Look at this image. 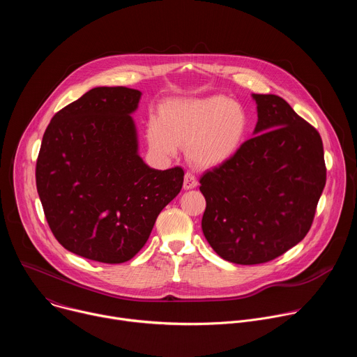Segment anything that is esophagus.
<instances>
[{
	"mask_svg": "<svg viewBox=\"0 0 357 357\" xmlns=\"http://www.w3.org/2000/svg\"><path fill=\"white\" fill-rule=\"evenodd\" d=\"M196 186H197V179H196L195 174L186 172L185 179H183V189H193Z\"/></svg>",
	"mask_w": 357,
	"mask_h": 357,
	"instance_id": "obj_1",
	"label": "esophagus"
}]
</instances>
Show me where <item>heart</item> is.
Segmentation results:
<instances>
[{
	"mask_svg": "<svg viewBox=\"0 0 357 357\" xmlns=\"http://www.w3.org/2000/svg\"><path fill=\"white\" fill-rule=\"evenodd\" d=\"M247 131L248 116L240 105L225 96H206L171 100L161 120H149L146 137L160 154L172 155L182 145L193 165L213 168L237 154Z\"/></svg>",
	"mask_w": 357,
	"mask_h": 357,
	"instance_id": "obj_1",
	"label": "heart"
}]
</instances>
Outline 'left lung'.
<instances>
[{
  "mask_svg": "<svg viewBox=\"0 0 357 357\" xmlns=\"http://www.w3.org/2000/svg\"><path fill=\"white\" fill-rule=\"evenodd\" d=\"M252 98L254 137L199 181L203 234L223 260L243 266L271 261L307 236L326 183L319 132L284 98Z\"/></svg>",
  "mask_w": 357,
  "mask_h": 357,
  "instance_id": "obj_1",
  "label": "left lung"
}]
</instances>
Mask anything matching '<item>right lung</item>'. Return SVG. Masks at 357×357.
I'll list each match as a JSON object with an SVG mask.
<instances>
[{
	"mask_svg": "<svg viewBox=\"0 0 357 357\" xmlns=\"http://www.w3.org/2000/svg\"><path fill=\"white\" fill-rule=\"evenodd\" d=\"M141 91L94 87L50 120L36 161V189L56 240L80 257L120 264L146 243L181 192L183 169L149 168L131 114Z\"/></svg>",
	"mask_w": 357,
	"mask_h": 357,
	"instance_id": "1",
	"label": "right lung"
}]
</instances>
